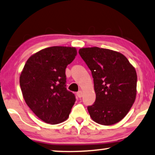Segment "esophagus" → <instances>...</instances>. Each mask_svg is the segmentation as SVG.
Here are the masks:
<instances>
[{
	"label": "esophagus",
	"instance_id": "34e87169",
	"mask_svg": "<svg viewBox=\"0 0 155 155\" xmlns=\"http://www.w3.org/2000/svg\"><path fill=\"white\" fill-rule=\"evenodd\" d=\"M77 96H78V97H79V98H81L82 96H83V91H82L81 90L77 92Z\"/></svg>",
	"mask_w": 155,
	"mask_h": 155
}]
</instances>
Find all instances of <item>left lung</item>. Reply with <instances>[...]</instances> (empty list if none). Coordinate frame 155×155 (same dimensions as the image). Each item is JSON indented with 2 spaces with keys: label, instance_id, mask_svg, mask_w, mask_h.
I'll return each mask as SVG.
<instances>
[{
  "label": "left lung",
  "instance_id": "8db88e82",
  "mask_svg": "<svg viewBox=\"0 0 155 155\" xmlns=\"http://www.w3.org/2000/svg\"><path fill=\"white\" fill-rule=\"evenodd\" d=\"M91 71L96 101L88 106L94 122L111 125L127 114L137 94V73L123 54L97 47L79 50Z\"/></svg>",
  "mask_w": 155,
  "mask_h": 155
}]
</instances>
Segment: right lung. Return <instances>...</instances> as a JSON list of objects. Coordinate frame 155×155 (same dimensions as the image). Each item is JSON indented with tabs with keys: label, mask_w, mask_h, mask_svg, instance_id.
Listing matches in <instances>:
<instances>
[{
	"label": "right lung",
	"mask_w": 155,
	"mask_h": 155,
	"mask_svg": "<svg viewBox=\"0 0 155 155\" xmlns=\"http://www.w3.org/2000/svg\"><path fill=\"white\" fill-rule=\"evenodd\" d=\"M77 54L75 47H47L32 54L20 76V85L27 105L48 124L62 123L76 101L66 88L65 69Z\"/></svg>",
	"instance_id": "right-lung-1"
}]
</instances>
